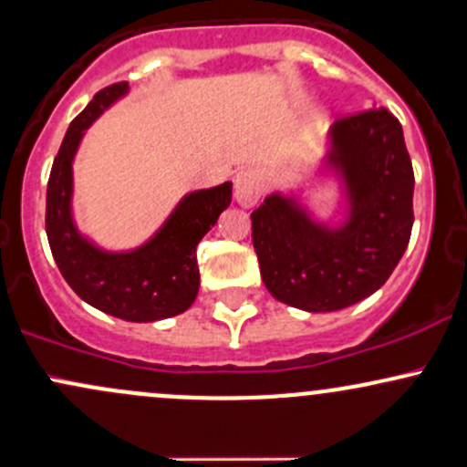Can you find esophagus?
Wrapping results in <instances>:
<instances>
[{"instance_id":"34e87169","label":"esophagus","mask_w":467,"mask_h":467,"mask_svg":"<svg viewBox=\"0 0 467 467\" xmlns=\"http://www.w3.org/2000/svg\"><path fill=\"white\" fill-rule=\"evenodd\" d=\"M261 194H264V177L259 171L253 168H244L234 177V199H237L239 206L253 208L259 202Z\"/></svg>"}]
</instances>
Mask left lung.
I'll list each match as a JSON object with an SVG mask.
<instances>
[{
    "instance_id": "obj_1",
    "label": "left lung",
    "mask_w": 467,
    "mask_h": 467,
    "mask_svg": "<svg viewBox=\"0 0 467 467\" xmlns=\"http://www.w3.org/2000/svg\"><path fill=\"white\" fill-rule=\"evenodd\" d=\"M326 168L339 177L348 213L339 225L315 222L284 192L250 214L261 279L281 304L332 312L358 304L388 281L412 233L414 172L403 128L386 109L335 121Z\"/></svg>"
}]
</instances>
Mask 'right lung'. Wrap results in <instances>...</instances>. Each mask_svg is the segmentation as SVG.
<instances>
[{
	"label": "right lung",
	"instance_id": "obj_1",
	"mask_svg": "<svg viewBox=\"0 0 467 467\" xmlns=\"http://www.w3.org/2000/svg\"><path fill=\"white\" fill-rule=\"evenodd\" d=\"M126 92L124 81L99 90L66 130L46 191V234L59 273L86 304L117 319L148 324L182 315L197 299V245L233 202V183L188 192L135 250L110 253L84 237L73 219L75 152L92 121Z\"/></svg>",
	"mask_w": 467,
	"mask_h": 467
}]
</instances>
